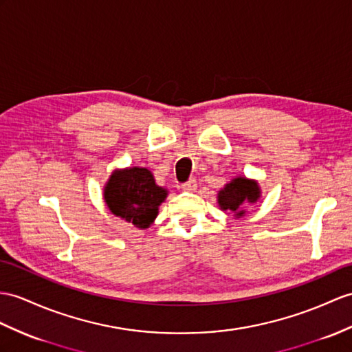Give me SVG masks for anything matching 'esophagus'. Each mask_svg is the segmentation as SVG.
<instances>
[{
	"label": "esophagus",
	"instance_id": "1",
	"mask_svg": "<svg viewBox=\"0 0 352 352\" xmlns=\"http://www.w3.org/2000/svg\"><path fill=\"white\" fill-rule=\"evenodd\" d=\"M182 190L188 191V192H192L197 190V181L195 179H190V181H186L185 184H182Z\"/></svg>",
	"mask_w": 352,
	"mask_h": 352
}]
</instances>
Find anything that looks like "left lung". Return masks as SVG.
<instances>
[{"label":"left lung","mask_w":352,"mask_h":352,"mask_svg":"<svg viewBox=\"0 0 352 352\" xmlns=\"http://www.w3.org/2000/svg\"><path fill=\"white\" fill-rule=\"evenodd\" d=\"M260 197V188L256 182L250 181L246 177H236L230 184L226 185L224 190H221L218 194V203L222 210L234 212L237 217L243 215L241 206L245 201L254 203Z\"/></svg>","instance_id":"obj_1"}]
</instances>
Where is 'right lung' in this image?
I'll list each match as a JSON object with an SVG mask.
<instances>
[{
    "mask_svg": "<svg viewBox=\"0 0 352 352\" xmlns=\"http://www.w3.org/2000/svg\"><path fill=\"white\" fill-rule=\"evenodd\" d=\"M166 197L164 188L155 184L148 168L142 167L115 171L104 188V200L111 213L139 228L152 224Z\"/></svg>",
    "mask_w": 352,
    "mask_h": 352,
    "instance_id": "right-lung-1",
    "label": "right lung"
}]
</instances>
